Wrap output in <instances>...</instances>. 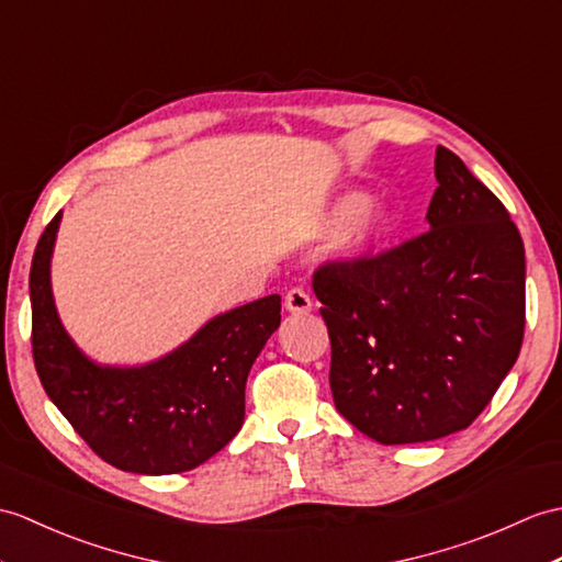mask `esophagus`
<instances>
[{
    "label": "esophagus",
    "instance_id": "esophagus-1",
    "mask_svg": "<svg viewBox=\"0 0 562 562\" xmlns=\"http://www.w3.org/2000/svg\"><path fill=\"white\" fill-rule=\"evenodd\" d=\"M284 308L290 311V313H311V308H313V302H311V296L304 292V290H299V286H294V290H290L284 294Z\"/></svg>",
    "mask_w": 562,
    "mask_h": 562
}]
</instances>
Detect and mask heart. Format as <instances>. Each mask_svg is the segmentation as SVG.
<instances>
[{
	"label": "heart",
	"instance_id": "heart-1",
	"mask_svg": "<svg viewBox=\"0 0 562 562\" xmlns=\"http://www.w3.org/2000/svg\"><path fill=\"white\" fill-rule=\"evenodd\" d=\"M325 225L330 229L342 227L337 237V249L355 258L371 251L390 229V211L378 201H367L361 193H347L330 207Z\"/></svg>",
	"mask_w": 562,
	"mask_h": 562
}]
</instances>
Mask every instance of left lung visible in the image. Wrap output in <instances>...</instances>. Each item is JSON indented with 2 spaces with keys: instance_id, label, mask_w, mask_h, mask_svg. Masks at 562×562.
I'll return each instance as SVG.
<instances>
[{
  "instance_id": "8db88e82",
  "label": "left lung",
  "mask_w": 562,
  "mask_h": 562,
  "mask_svg": "<svg viewBox=\"0 0 562 562\" xmlns=\"http://www.w3.org/2000/svg\"><path fill=\"white\" fill-rule=\"evenodd\" d=\"M428 232L313 276L335 407L361 434L404 446L484 412L525 335V244L505 205L452 150H436Z\"/></svg>"
}]
</instances>
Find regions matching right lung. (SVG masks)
<instances>
[{
	"label": "right lung",
	"instance_id": "obj_1",
	"mask_svg": "<svg viewBox=\"0 0 562 562\" xmlns=\"http://www.w3.org/2000/svg\"><path fill=\"white\" fill-rule=\"evenodd\" d=\"M61 213L33 256V359L47 397L104 462L132 474H179L211 460L244 424L246 378L280 325V294L201 325L138 367H110L78 347L55 306L52 254Z\"/></svg>",
	"mask_w": 562,
	"mask_h": 562
}]
</instances>
